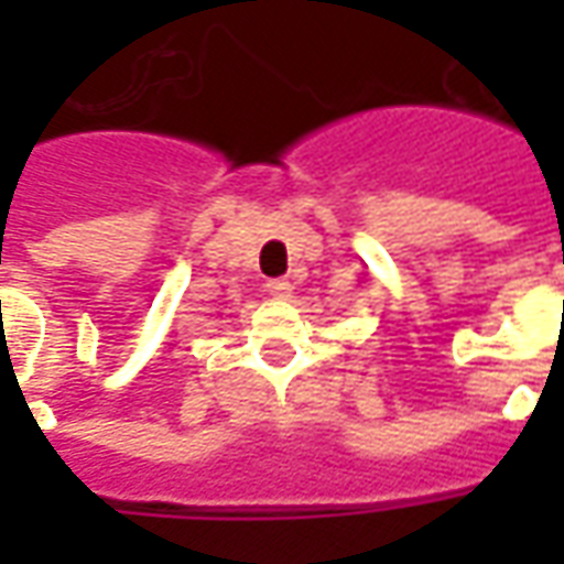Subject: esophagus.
I'll use <instances>...</instances> for the list:
<instances>
[{"mask_svg": "<svg viewBox=\"0 0 564 564\" xmlns=\"http://www.w3.org/2000/svg\"><path fill=\"white\" fill-rule=\"evenodd\" d=\"M265 290H269V295H274V299H290L293 283L286 281V278H271V281L265 283Z\"/></svg>", "mask_w": 564, "mask_h": 564, "instance_id": "obj_1", "label": "esophagus"}]
</instances>
